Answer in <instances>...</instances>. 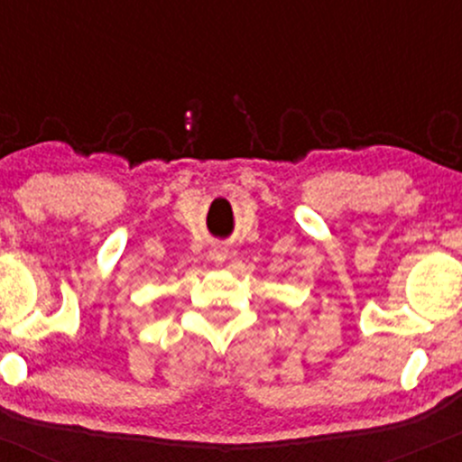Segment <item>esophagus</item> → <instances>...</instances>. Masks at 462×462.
Returning <instances> with one entry per match:
<instances>
[{"mask_svg": "<svg viewBox=\"0 0 462 462\" xmlns=\"http://www.w3.org/2000/svg\"><path fill=\"white\" fill-rule=\"evenodd\" d=\"M208 256H210V261H215V263H224L226 258H227V249H226V247H221V245L210 247Z\"/></svg>", "mask_w": 462, "mask_h": 462, "instance_id": "obj_1", "label": "esophagus"}]
</instances>
